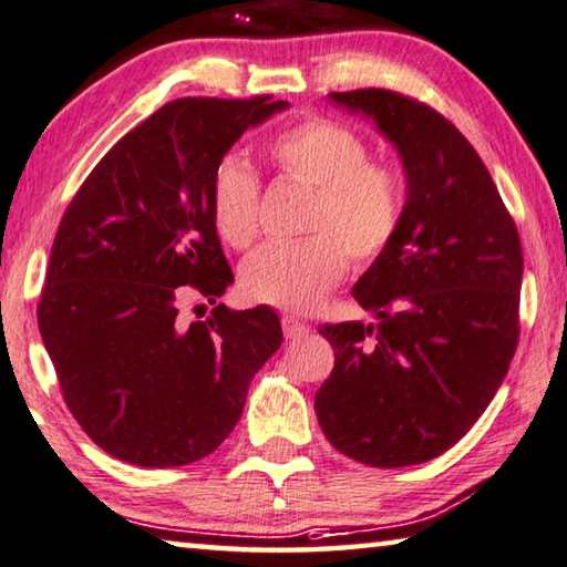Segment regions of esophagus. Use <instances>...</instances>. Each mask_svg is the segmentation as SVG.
Returning <instances> with one entry per match:
<instances>
[{"label":"esophagus","instance_id":"1","mask_svg":"<svg viewBox=\"0 0 567 567\" xmlns=\"http://www.w3.org/2000/svg\"><path fill=\"white\" fill-rule=\"evenodd\" d=\"M282 332H285L287 340H295V338H302L305 332H310V328L305 326V322L298 320V318L282 316Z\"/></svg>","mask_w":567,"mask_h":567}]
</instances>
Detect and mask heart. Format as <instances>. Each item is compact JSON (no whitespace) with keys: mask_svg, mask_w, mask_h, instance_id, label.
I'll list each match as a JSON object with an SVG mask.
<instances>
[{"mask_svg":"<svg viewBox=\"0 0 567 567\" xmlns=\"http://www.w3.org/2000/svg\"><path fill=\"white\" fill-rule=\"evenodd\" d=\"M265 154L285 182L316 192L298 245H267L239 272L251 302L305 312L355 267H371L393 247L406 219L409 182L399 164L371 158V143L346 123L305 118L275 133ZM262 188L245 158L224 156L212 174L209 209L219 237L249 249L259 237Z\"/></svg>","mask_w":567,"mask_h":567,"instance_id":"1","label":"heart"}]
</instances>
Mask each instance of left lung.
<instances>
[{
    "label": "left lung",
    "instance_id": "1",
    "mask_svg": "<svg viewBox=\"0 0 567 567\" xmlns=\"http://www.w3.org/2000/svg\"><path fill=\"white\" fill-rule=\"evenodd\" d=\"M330 97L396 143L409 206L393 247L353 287L379 326L320 328L336 368L316 393L318 421L350 460L421 464L460 442L505 381L523 245L487 166L442 113L385 87Z\"/></svg>",
    "mask_w": 567,
    "mask_h": 567
}]
</instances>
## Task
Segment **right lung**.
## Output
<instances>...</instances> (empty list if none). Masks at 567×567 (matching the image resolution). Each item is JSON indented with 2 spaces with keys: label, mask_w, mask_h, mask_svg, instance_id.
Wrapping results in <instances>:
<instances>
[{
  "label": "right lung",
  "mask_w": 567,
  "mask_h": 567,
  "mask_svg": "<svg viewBox=\"0 0 567 567\" xmlns=\"http://www.w3.org/2000/svg\"><path fill=\"white\" fill-rule=\"evenodd\" d=\"M269 101L161 105L97 161L62 214L38 326L70 413L115 460L166 470L212 454L282 346L272 308L219 302L235 275L209 209L221 156L287 105ZM196 299L215 305L209 317L187 308Z\"/></svg>",
  "instance_id": "obj_1"
}]
</instances>
